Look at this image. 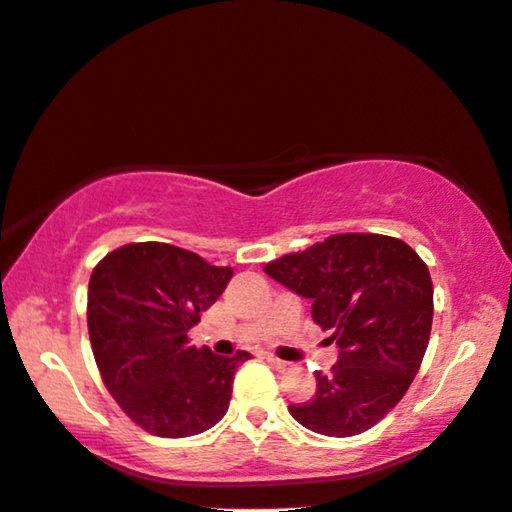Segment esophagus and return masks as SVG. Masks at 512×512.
<instances>
[{"label":"esophagus","instance_id":"obj_1","mask_svg":"<svg viewBox=\"0 0 512 512\" xmlns=\"http://www.w3.org/2000/svg\"><path fill=\"white\" fill-rule=\"evenodd\" d=\"M266 361H269L276 370H289V363L282 361V358H278V356H273V354L266 356Z\"/></svg>","mask_w":512,"mask_h":512}]
</instances>
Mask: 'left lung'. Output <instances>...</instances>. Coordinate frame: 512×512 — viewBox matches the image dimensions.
Listing matches in <instances>:
<instances>
[{
	"instance_id": "left-lung-1",
	"label": "left lung",
	"mask_w": 512,
	"mask_h": 512,
	"mask_svg": "<svg viewBox=\"0 0 512 512\" xmlns=\"http://www.w3.org/2000/svg\"><path fill=\"white\" fill-rule=\"evenodd\" d=\"M312 301L338 363L315 372L317 391L289 404L303 427L352 437L377 425L414 381L432 329V278L416 250L384 234H335L264 266Z\"/></svg>"
}]
</instances>
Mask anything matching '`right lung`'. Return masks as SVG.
I'll list each match as a JSON object with an SVG mask.
<instances>
[{
    "label": "right lung",
    "instance_id": "right-lung-1",
    "mask_svg": "<svg viewBox=\"0 0 512 512\" xmlns=\"http://www.w3.org/2000/svg\"><path fill=\"white\" fill-rule=\"evenodd\" d=\"M230 278V266L156 241L128 243L96 264L87 294L91 349L103 384L142 430L181 439L225 416L234 372L250 354L195 349L188 329Z\"/></svg>",
    "mask_w": 512,
    "mask_h": 512
}]
</instances>
